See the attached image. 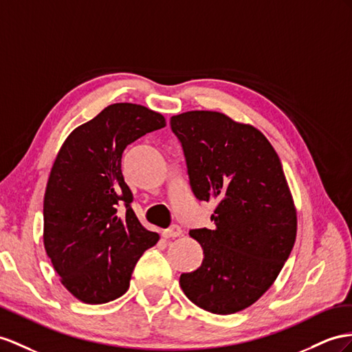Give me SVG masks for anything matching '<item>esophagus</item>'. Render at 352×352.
<instances>
[{
    "label": "esophagus",
    "instance_id": "esophagus-1",
    "mask_svg": "<svg viewBox=\"0 0 352 352\" xmlns=\"http://www.w3.org/2000/svg\"><path fill=\"white\" fill-rule=\"evenodd\" d=\"M182 233H183L182 228H179L178 224H173V226L168 228V229L164 232V235H165V238H178L179 235H182Z\"/></svg>",
    "mask_w": 352,
    "mask_h": 352
}]
</instances>
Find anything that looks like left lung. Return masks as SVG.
<instances>
[{
  "label": "left lung",
  "instance_id": "left-lung-1",
  "mask_svg": "<svg viewBox=\"0 0 352 352\" xmlns=\"http://www.w3.org/2000/svg\"><path fill=\"white\" fill-rule=\"evenodd\" d=\"M197 201H215L214 229L188 232L202 265L179 285L199 308L220 315L248 308L274 284L296 241V210L283 165L265 135L217 111L170 117Z\"/></svg>",
  "mask_w": 352,
  "mask_h": 352
}]
</instances>
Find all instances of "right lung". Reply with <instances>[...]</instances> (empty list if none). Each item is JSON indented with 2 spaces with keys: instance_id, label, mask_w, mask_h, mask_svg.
I'll list each match as a JSON object with an SVG mask.
<instances>
[{
  "instance_id": "obj_1",
  "label": "right lung",
  "mask_w": 352,
  "mask_h": 352,
  "mask_svg": "<svg viewBox=\"0 0 352 352\" xmlns=\"http://www.w3.org/2000/svg\"><path fill=\"white\" fill-rule=\"evenodd\" d=\"M164 126V116L146 107L113 104L71 132L58 153L44 195V248L78 300L98 305L123 296L140 257L159 241L132 210L122 155Z\"/></svg>"
}]
</instances>
